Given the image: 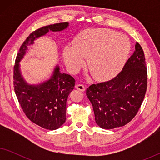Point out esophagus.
I'll return each instance as SVG.
<instances>
[{
	"label": "esophagus",
	"mask_w": 160,
	"mask_h": 160,
	"mask_svg": "<svg viewBox=\"0 0 160 160\" xmlns=\"http://www.w3.org/2000/svg\"><path fill=\"white\" fill-rule=\"evenodd\" d=\"M76 88L79 91H82V92L85 91V87L83 84H77L76 86Z\"/></svg>",
	"instance_id": "34e87169"
}]
</instances>
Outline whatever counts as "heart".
<instances>
[{
  "label": "heart",
  "instance_id": "1",
  "mask_svg": "<svg viewBox=\"0 0 160 160\" xmlns=\"http://www.w3.org/2000/svg\"><path fill=\"white\" fill-rule=\"evenodd\" d=\"M130 42L123 35L103 28L84 30L76 35L73 46L63 49V58L71 71H77L88 59L92 77L110 80L119 73L130 52Z\"/></svg>",
  "mask_w": 160,
  "mask_h": 160
}]
</instances>
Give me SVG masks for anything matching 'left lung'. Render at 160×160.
I'll list each match as a JSON object with an SVG mask.
<instances>
[{"label":"left lung","instance_id":"1","mask_svg":"<svg viewBox=\"0 0 160 160\" xmlns=\"http://www.w3.org/2000/svg\"><path fill=\"white\" fill-rule=\"evenodd\" d=\"M147 79L144 52L137 42L135 52L116 77L87 89L98 125L110 130L130 122L143 101Z\"/></svg>","mask_w":160,"mask_h":160}]
</instances>
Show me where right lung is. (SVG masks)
Returning <instances> with one entry per match:
<instances>
[{"label": "right lung", "mask_w": 160, "mask_h": 160, "mask_svg": "<svg viewBox=\"0 0 160 160\" xmlns=\"http://www.w3.org/2000/svg\"><path fill=\"white\" fill-rule=\"evenodd\" d=\"M68 22L44 26L30 34L20 47L14 66V87L19 103L26 117L32 122L47 130L58 129L65 123L66 101L75 86V79L71 75L62 73L57 65L49 80L37 85H30L24 80L19 70V62L29 47L39 37L49 30L61 31Z\"/></svg>", "instance_id": "right-lung-1"}]
</instances>
